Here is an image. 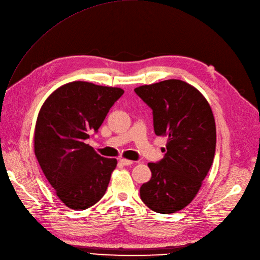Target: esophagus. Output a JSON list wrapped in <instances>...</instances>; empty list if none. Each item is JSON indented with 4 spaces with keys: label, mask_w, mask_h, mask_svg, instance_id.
Segmentation results:
<instances>
[{
    "label": "esophagus",
    "mask_w": 260,
    "mask_h": 260,
    "mask_svg": "<svg viewBox=\"0 0 260 260\" xmlns=\"http://www.w3.org/2000/svg\"><path fill=\"white\" fill-rule=\"evenodd\" d=\"M119 162L124 165V166H127V165H132L133 164V161L132 160H128V159H120Z\"/></svg>",
    "instance_id": "1"
}]
</instances>
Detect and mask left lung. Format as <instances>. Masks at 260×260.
Listing matches in <instances>:
<instances>
[{"mask_svg":"<svg viewBox=\"0 0 260 260\" xmlns=\"http://www.w3.org/2000/svg\"><path fill=\"white\" fill-rule=\"evenodd\" d=\"M135 92L152 110L157 136L167 137L164 158L148 163L151 179L140 188L154 212L175 213L193 201L213 163L215 120L209 102L179 79L138 86Z\"/></svg>","mask_w":260,"mask_h":260,"instance_id":"1","label":"left lung"}]
</instances>
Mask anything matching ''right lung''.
Wrapping results in <instances>:
<instances>
[{
  "mask_svg": "<svg viewBox=\"0 0 260 260\" xmlns=\"http://www.w3.org/2000/svg\"><path fill=\"white\" fill-rule=\"evenodd\" d=\"M123 93L120 88L72 81L43 103L34 128V153L55 194L69 208L88 209L107 191L117 160L101 157L84 140L98 131Z\"/></svg>",
  "mask_w": 260,
  "mask_h": 260,
  "instance_id": "1",
  "label": "right lung"
}]
</instances>
